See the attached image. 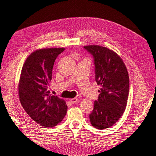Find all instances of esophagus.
<instances>
[{"label": "esophagus", "mask_w": 156, "mask_h": 156, "mask_svg": "<svg viewBox=\"0 0 156 156\" xmlns=\"http://www.w3.org/2000/svg\"><path fill=\"white\" fill-rule=\"evenodd\" d=\"M77 100H78L77 98H72V99H70V101H71V103H73H73H76L77 101Z\"/></svg>", "instance_id": "34e87169"}]
</instances>
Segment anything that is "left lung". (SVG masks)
<instances>
[{
	"label": "left lung",
	"instance_id": "obj_1",
	"mask_svg": "<svg viewBox=\"0 0 156 156\" xmlns=\"http://www.w3.org/2000/svg\"><path fill=\"white\" fill-rule=\"evenodd\" d=\"M84 48L94 56L96 81L101 87L90 120L95 128L104 129L114 125L126 109L129 90L128 72L114 51L98 45Z\"/></svg>",
	"mask_w": 156,
	"mask_h": 156
}]
</instances>
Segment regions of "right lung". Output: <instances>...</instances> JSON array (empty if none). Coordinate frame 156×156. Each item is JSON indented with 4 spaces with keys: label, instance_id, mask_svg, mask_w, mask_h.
<instances>
[{
    "label": "right lung",
    "instance_id": "add662e5",
    "mask_svg": "<svg viewBox=\"0 0 156 156\" xmlns=\"http://www.w3.org/2000/svg\"><path fill=\"white\" fill-rule=\"evenodd\" d=\"M64 48L36 50L23 66L18 94L22 107L31 119L41 126L52 127L60 124L68 107L63 99L50 94L54 62Z\"/></svg>",
    "mask_w": 156,
    "mask_h": 156
}]
</instances>
